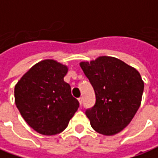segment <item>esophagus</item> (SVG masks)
Listing matches in <instances>:
<instances>
[{
    "label": "esophagus",
    "mask_w": 158,
    "mask_h": 158,
    "mask_svg": "<svg viewBox=\"0 0 158 158\" xmlns=\"http://www.w3.org/2000/svg\"><path fill=\"white\" fill-rule=\"evenodd\" d=\"M78 100H79V104H80V105H82V103H83V98H79V99H78Z\"/></svg>",
    "instance_id": "1"
}]
</instances>
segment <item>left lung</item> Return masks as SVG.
Returning <instances> with one entry per match:
<instances>
[{"mask_svg":"<svg viewBox=\"0 0 158 158\" xmlns=\"http://www.w3.org/2000/svg\"><path fill=\"white\" fill-rule=\"evenodd\" d=\"M93 87L96 103L85 111L91 127L103 135L120 133L133 120L144 91L139 73L114 57L79 63Z\"/></svg>","mask_w":158,"mask_h":158,"instance_id":"1","label":"left lung"}]
</instances>
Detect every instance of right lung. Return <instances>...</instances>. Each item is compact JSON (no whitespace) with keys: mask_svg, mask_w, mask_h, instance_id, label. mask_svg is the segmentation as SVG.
I'll return each mask as SVG.
<instances>
[{"mask_svg":"<svg viewBox=\"0 0 158 158\" xmlns=\"http://www.w3.org/2000/svg\"><path fill=\"white\" fill-rule=\"evenodd\" d=\"M68 68L54 60L35 64L16 84L15 104L26 123L43 135H55L68 127L79 107L64 81Z\"/></svg>","mask_w":158,"mask_h":158,"instance_id":"right-lung-1","label":"right lung"}]
</instances>
